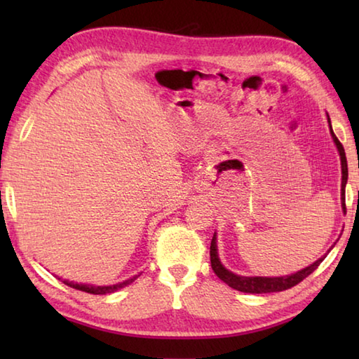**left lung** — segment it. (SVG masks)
<instances>
[{"label":"left lung","instance_id":"8db88e82","mask_svg":"<svg viewBox=\"0 0 359 359\" xmlns=\"http://www.w3.org/2000/svg\"><path fill=\"white\" fill-rule=\"evenodd\" d=\"M327 123H330L332 141H334V144H336V147L339 150L340 165H342V185H340V201H342V209L345 212V185H347V179H348L347 156H345V150L342 147V144L339 142V139L336 137V135H334L330 115H327ZM325 258H326V255H323V257L318 258L311 266L304 267V269L297 271V272H294V274H290V276H282V277H245V276L234 274V272H231L229 269H226V267L222 264L220 258H218L217 233L214 234V238H212V242H210V264H212V269H214L217 277L220 278V280H223L226 285H229L231 288L242 291V293H252V294L276 293V291H283V290H288L291 287H294V285L302 282L307 276H311Z\"/></svg>","mask_w":359,"mask_h":359}]
</instances>
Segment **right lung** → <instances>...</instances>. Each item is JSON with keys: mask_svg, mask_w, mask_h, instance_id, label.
Instances as JSON below:
<instances>
[{"mask_svg": "<svg viewBox=\"0 0 359 359\" xmlns=\"http://www.w3.org/2000/svg\"><path fill=\"white\" fill-rule=\"evenodd\" d=\"M137 277L139 276H135V277H131V278H128V280H125V282H120V283H115V285H106V287H96V285L77 283V282H69V280H63V283L68 285V287H71V288L81 290V291H85V293H90V294H107V293H114V291H117L120 288L126 287V285H130L131 282H135Z\"/></svg>", "mask_w": 359, "mask_h": 359, "instance_id": "right-lung-1", "label": "right lung"}]
</instances>
